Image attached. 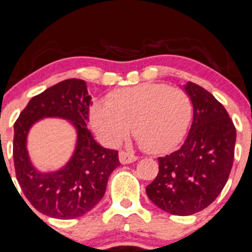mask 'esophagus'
Returning a JSON list of instances; mask_svg holds the SVG:
<instances>
[{
	"instance_id": "obj_1",
	"label": "esophagus",
	"mask_w": 252,
	"mask_h": 252,
	"mask_svg": "<svg viewBox=\"0 0 252 252\" xmlns=\"http://www.w3.org/2000/svg\"><path fill=\"white\" fill-rule=\"evenodd\" d=\"M137 159V157L133 153L130 152H124V151H122V152H119V161H121L122 164H129V163H133Z\"/></svg>"
}]
</instances>
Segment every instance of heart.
<instances>
[{"instance_id": "obj_1", "label": "heart", "mask_w": 252, "mask_h": 252, "mask_svg": "<svg viewBox=\"0 0 252 252\" xmlns=\"http://www.w3.org/2000/svg\"><path fill=\"white\" fill-rule=\"evenodd\" d=\"M192 119L189 94L176 87L145 83L111 93L106 104L92 107L91 122L97 136L115 145L133 126L142 147L160 152L175 146L184 137Z\"/></svg>"}]
</instances>
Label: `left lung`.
<instances>
[{
	"label": "left lung",
	"mask_w": 252,
	"mask_h": 252,
	"mask_svg": "<svg viewBox=\"0 0 252 252\" xmlns=\"http://www.w3.org/2000/svg\"><path fill=\"white\" fill-rule=\"evenodd\" d=\"M193 122L182 146L158 158L159 171L146 187L150 200L169 214L189 216L208 208L223 189L234 159L237 131L221 102L203 87L184 86Z\"/></svg>",
	"instance_id": "left-lung-1"
}]
</instances>
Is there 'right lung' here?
I'll return each mask as SVG.
<instances>
[{
    "mask_svg": "<svg viewBox=\"0 0 252 252\" xmlns=\"http://www.w3.org/2000/svg\"><path fill=\"white\" fill-rule=\"evenodd\" d=\"M91 100L86 82L65 79L33 96L14 123L17 180L31 205L47 216L67 220L91 211L104 197L111 173L121 165L118 151L97 144L87 128ZM48 117L70 120L78 131V142L73 157L62 169L41 173L31 163L26 140L31 126Z\"/></svg>",
    "mask_w": 252,
    "mask_h": 252,
    "instance_id": "1",
    "label": "right lung"
}]
</instances>
